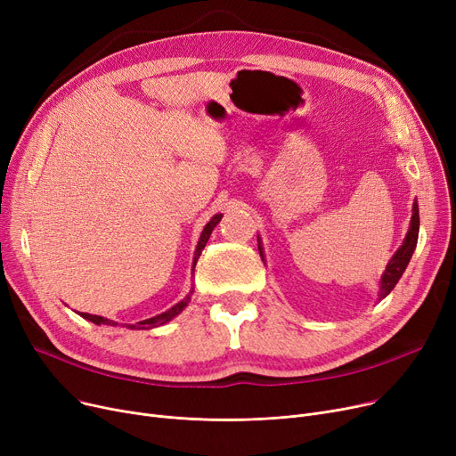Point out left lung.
<instances>
[{
	"mask_svg": "<svg viewBox=\"0 0 456 456\" xmlns=\"http://www.w3.org/2000/svg\"><path fill=\"white\" fill-rule=\"evenodd\" d=\"M418 233H419V209H418V204H414V213H411L410 230H408V233L404 237V243L394 254V257L389 259V264L386 265V271H384V274L380 278V297L382 298L395 288L399 278L403 276L411 254H414V250H416ZM259 254H262V248H259Z\"/></svg>",
	"mask_w": 456,
	"mask_h": 456,
	"instance_id": "obj_1",
	"label": "left lung"
}]
</instances>
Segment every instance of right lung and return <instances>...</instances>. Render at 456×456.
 Wrapping results in <instances>:
<instances>
[{
  "label": "right lung",
  "mask_w": 456,
  "mask_h": 456,
  "mask_svg": "<svg viewBox=\"0 0 456 456\" xmlns=\"http://www.w3.org/2000/svg\"><path fill=\"white\" fill-rule=\"evenodd\" d=\"M221 216L223 215H215L213 219L206 224V228H204V232H202V235H200V241H199V245H197V252H194V265H197V262H199V256H200V252L204 250V247H206V243H208V240H209V235H211V232H213V228L219 224V221H221ZM194 265H192V269H194ZM187 302H189V297H185L182 302H178V305H175L172 306L170 310H167V312H163V314H159V315H156V317H150V319H144V321H139V322H135V324H127V329H132V330H141V329H156V327H161V324H165V322H168L170 319H175L185 306H187ZM81 317L83 319H89V321H93L94 324H111V327H115V321H111V319H105V317H100V315H91V314H81Z\"/></svg>",
  "instance_id": "1"
}]
</instances>
